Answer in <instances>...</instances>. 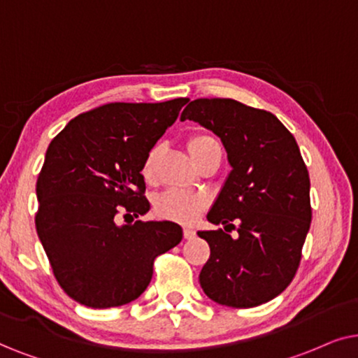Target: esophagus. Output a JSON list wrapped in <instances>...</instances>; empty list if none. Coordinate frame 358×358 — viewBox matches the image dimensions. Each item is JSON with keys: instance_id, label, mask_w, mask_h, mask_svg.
<instances>
[{"instance_id": "1", "label": "esophagus", "mask_w": 358, "mask_h": 358, "mask_svg": "<svg viewBox=\"0 0 358 358\" xmlns=\"http://www.w3.org/2000/svg\"><path fill=\"white\" fill-rule=\"evenodd\" d=\"M183 237L187 241L194 239V237H196V231H194V229H192V227H185L183 229Z\"/></svg>"}]
</instances>
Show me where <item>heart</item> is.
Masks as SVG:
<instances>
[{"mask_svg":"<svg viewBox=\"0 0 358 358\" xmlns=\"http://www.w3.org/2000/svg\"><path fill=\"white\" fill-rule=\"evenodd\" d=\"M219 147L217 141L209 134H194L188 141V150L194 160L199 159L204 152ZM160 149L152 147L149 154L145 155L144 165H142V175L145 180H154L155 176V164L159 159ZM206 198L203 194L183 192V189H169L162 193L155 199V209L162 217L171 219L176 222H193L204 208H206Z\"/></svg>","mask_w":358,"mask_h":358,"instance_id":"b5f03b06","label":"heart"}]
</instances>
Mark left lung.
I'll use <instances>...</instances> for the list:
<instances>
[{
	"label": "left lung",
	"mask_w": 358,
	"mask_h": 358,
	"mask_svg": "<svg viewBox=\"0 0 358 358\" xmlns=\"http://www.w3.org/2000/svg\"><path fill=\"white\" fill-rule=\"evenodd\" d=\"M221 139L231 165L208 221L234 227L199 231L211 255L199 273L208 298L222 306L254 308L278 296L296 273L311 226L309 173L292 132L264 109L229 98H199L182 121Z\"/></svg>",
	"instance_id": "obj_1"
}]
</instances>
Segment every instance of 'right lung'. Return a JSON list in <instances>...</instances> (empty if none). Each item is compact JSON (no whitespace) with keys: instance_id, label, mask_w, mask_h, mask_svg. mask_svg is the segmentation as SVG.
<instances>
[{"instance_id":"1","label":"right lung","mask_w":358,"mask_h":358,"mask_svg":"<svg viewBox=\"0 0 358 358\" xmlns=\"http://www.w3.org/2000/svg\"><path fill=\"white\" fill-rule=\"evenodd\" d=\"M187 103L104 104L71 119L50 142L37 178L36 227L57 282L80 304L134 301L149 287L155 257L182 242L176 222L121 226L117 216L150 209L144 159Z\"/></svg>"}]
</instances>
